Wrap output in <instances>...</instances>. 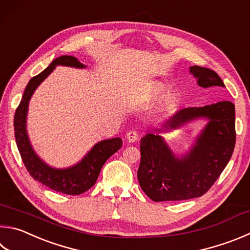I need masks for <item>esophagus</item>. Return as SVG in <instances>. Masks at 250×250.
I'll return each mask as SVG.
<instances>
[{
    "label": "esophagus",
    "mask_w": 250,
    "mask_h": 250,
    "mask_svg": "<svg viewBox=\"0 0 250 250\" xmlns=\"http://www.w3.org/2000/svg\"><path fill=\"white\" fill-rule=\"evenodd\" d=\"M125 138H126V140H128V142H130V143L137 142L138 139H139L138 131H135V130L128 131V132H126V134H125Z\"/></svg>",
    "instance_id": "esophagus-1"
}]
</instances>
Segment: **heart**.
Masks as SVG:
<instances>
[{"instance_id": "obj_1", "label": "heart", "mask_w": 250, "mask_h": 250, "mask_svg": "<svg viewBox=\"0 0 250 250\" xmlns=\"http://www.w3.org/2000/svg\"><path fill=\"white\" fill-rule=\"evenodd\" d=\"M165 92V85L160 82H153L149 84L144 92V98L153 99L156 98Z\"/></svg>"}]
</instances>
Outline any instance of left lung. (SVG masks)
I'll list each match as a JSON object with an SVG mask.
<instances>
[{
  "label": "left lung",
  "instance_id": "1",
  "mask_svg": "<svg viewBox=\"0 0 250 250\" xmlns=\"http://www.w3.org/2000/svg\"><path fill=\"white\" fill-rule=\"evenodd\" d=\"M190 72L201 87H225L214 71L194 65L190 67ZM199 117H206L210 121L191 151L181 158L171 153L161 135L149 133L141 139L138 180L153 201H180L203 196L232 157L236 141L233 103L219 102L204 107L184 108L164 125L175 129Z\"/></svg>",
  "mask_w": 250,
  "mask_h": 250
}]
</instances>
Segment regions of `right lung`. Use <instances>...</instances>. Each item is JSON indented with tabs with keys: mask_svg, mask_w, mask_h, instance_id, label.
<instances>
[{
	"mask_svg": "<svg viewBox=\"0 0 250 250\" xmlns=\"http://www.w3.org/2000/svg\"><path fill=\"white\" fill-rule=\"evenodd\" d=\"M59 64L74 67L85 66L74 57L62 56L53 60L46 70H43L42 73L34 76L29 81L20 105L15 111V140L22 163H24L27 171L35 180L39 181L54 191L76 196V194L87 191L89 188L93 187L96 183L103 165L112 154H115L121 147L122 141L120 138L102 141L90 149V152L79 164L67 169L51 168L36 155L33 148H31L26 132L27 108H28L31 95L34 94L37 86L51 73L56 65Z\"/></svg>",
	"mask_w": 250,
	"mask_h": 250,
	"instance_id": "obj_1",
	"label": "right lung"
}]
</instances>
